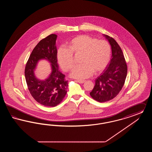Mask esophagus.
<instances>
[{"instance_id":"34e87169","label":"esophagus","mask_w":152,"mask_h":152,"mask_svg":"<svg viewBox=\"0 0 152 152\" xmlns=\"http://www.w3.org/2000/svg\"><path fill=\"white\" fill-rule=\"evenodd\" d=\"M76 81H77V83H80V84H83L84 83L86 82L85 80H76Z\"/></svg>"}]
</instances>
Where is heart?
<instances>
[{"mask_svg": "<svg viewBox=\"0 0 152 152\" xmlns=\"http://www.w3.org/2000/svg\"><path fill=\"white\" fill-rule=\"evenodd\" d=\"M68 48L60 47L57 58L65 71L71 70L74 65L73 53L81 54L80 63L71 73V76L77 79L90 77L93 73L102 72L108 65L111 56V47L108 42L98 40L92 37L81 35L75 37L68 43Z\"/></svg>", "mask_w": 152, "mask_h": 152, "instance_id": "1", "label": "heart"}]
</instances>
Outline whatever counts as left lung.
I'll list each match as a JSON object with an SVG mask.
<instances>
[{"mask_svg":"<svg viewBox=\"0 0 152 152\" xmlns=\"http://www.w3.org/2000/svg\"><path fill=\"white\" fill-rule=\"evenodd\" d=\"M103 36L111 46L112 58L103 72L95 80L94 88L90 92L91 96L100 102L115 98L121 90L127 75V65L120 47L113 38Z\"/></svg>","mask_w":152,"mask_h":152,"instance_id":"1","label":"left lung"}]
</instances>
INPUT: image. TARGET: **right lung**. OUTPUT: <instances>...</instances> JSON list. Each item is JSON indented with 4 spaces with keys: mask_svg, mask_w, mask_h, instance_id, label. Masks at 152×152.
Instances as JSON below:
<instances>
[{
    "mask_svg": "<svg viewBox=\"0 0 152 152\" xmlns=\"http://www.w3.org/2000/svg\"><path fill=\"white\" fill-rule=\"evenodd\" d=\"M58 36L51 34L41 40L32 52L25 68V77L29 92L39 104L45 107H55L65 97L68 81L59 71L56 40ZM45 59L50 63L51 73L44 80L38 79L34 74L38 63Z\"/></svg>",
    "mask_w": 152,
    "mask_h": 152,
    "instance_id": "right-lung-1",
    "label": "right lung"
}]
</instances>
